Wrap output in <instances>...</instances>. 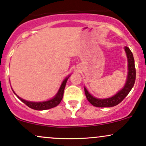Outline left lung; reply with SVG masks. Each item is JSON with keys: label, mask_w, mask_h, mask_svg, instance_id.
I'll list each match as a JSON object with an SVG mask.
<instances>
[{"label": "left lung", "mask_w": 146, "mask_h": 146, "mask_svg": "<svg viewBox=\"0 0 146 146\" xmlns=\"http://www.w3.org/2000/svg\"><path fill=\"white\" fill-rule=\"evenodd\" d=\"M125 53H126L127 58H128V77H127L126 82L125 86L121 90H120L117 94L111 98L106 99H98L95 98L93 95H91L88 93V91L84 87V92L86 97L88 101L92 105L96 107H113L121 102L125 97L128 95L130 91L133 87L135 82V78H136V69L135 66V60H134L133 55L131 51L128 46L124 47Z\"/></svg>", "instance_id": "left-lung-1"}]
</instances>
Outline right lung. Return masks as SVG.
I'll use <instances>...</instances> for the list:
<instances>
[{
  "mask_svg": "<svg viewBox=\"0 0 146 146\" xmlns=\"http://www.w3.org/2000/svg\"><path fill=\"white\" fill-rule=\"evenodd\" d=\"M70 76L66 77L64 80H63L61 86H60V88L58 92L57 93L56 96L53 98L51 99L50 100H48V101L46 102H29L27 101V100H23L20 98L19 96H18L15 93V92L13 90V92L14 93V94L18 97V98L21 101H22L23 103L25 104L28 107L32 108V109L37 110H47L50 109V108H54L58 106L60 103V102L62 101L63 98V94H64V90L65 86H66V82H67L68 78Z\"/></svg>",
  "mask_w": 146,
  "mask_h": 146,
  "instance_id": "right-lung-1",
  "label": "right lung"
}]
</instances>
